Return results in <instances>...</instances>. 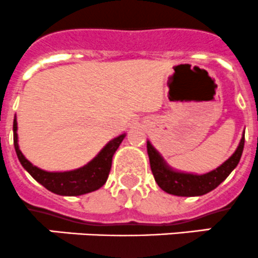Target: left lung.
<instances>
[{"instance_id":"obj_1","label":"left lung","mask_w":258,"mask_h":258,"mask_svg":"<svg viewBox=\"0 0 258 258\" xmlns=\"http://www.w3.org/2000/svg\"><path fill=\"white\" fill-rule=\"evenodd\" d=\"M244 147V134L237 147L236 152L226 160L222 165L216 168L212 172L206 174H192L174 170L165 163L162 155L157 152L154 147L147 142V150L149 155L150 169L154 175L155 182L164 192L169 195L179 196V197H195L203 196L218 187L237 167L241 159Z\"/></svg>"}]
</instances>
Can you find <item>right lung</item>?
<instances>
[{
	"mask_svg": "<svg viewBox=\"0 0 258 258\" xmlns=\"http://www.w3.org/2000/svg\"><path fill=\"white\" fill-rule=\"evenodd\" d=\"M124 138L125 134L114 138L91 162L79 169L69 170V172H46L35 167L21 153L17 143L16 118L14 120V145L20 163L36 182L42 184L50 192L58 196H81L103 187L110 173L114 153L116 152Z\"/></svg>",
	"mask_w": 258,
	"mask_h": 258,
	"instance_id": "1",
	"label": "right lung"
}]
</instances>
